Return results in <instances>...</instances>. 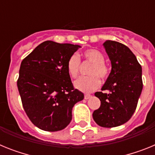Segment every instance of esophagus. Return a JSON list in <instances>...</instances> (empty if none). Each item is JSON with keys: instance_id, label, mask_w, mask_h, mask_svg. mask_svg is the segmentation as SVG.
Returning a JSON list of instances; mask_svg holds the SVG:
<instances>
[{"instance_id": "34e87169", "label": "esophagus", "mask_w": 155, "mask_h": 155, "mask_svg": "<svg viewBox=\"0 0 155 155\" xmlns=\"http://www.w3.org/2000/svg\"><path fill=\"white\" fill-rule=\"evenodd\" d=\"M90 98H91V94H84V98H85V99H89Z\"/></svg>"}]
</instances>
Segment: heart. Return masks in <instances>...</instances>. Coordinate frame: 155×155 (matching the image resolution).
<instances>
[{
  "instance_id": "1",
  "label": "heart",
  "mask_w": 155,
  "mask_h": 155,
  "mask_svg": "<svg viewBox=\"0 0 155 155\" xmlns=\"http://www.w3.org/2000/svg\"><path fill=\"white\" fill-rule=\"evenodd\" d=\"M82 56L87 62L92 64L89 71V74L91 76L81 77L75 81L74 84L79 91L89 93L99 87L100 80L97 76L102 79L106 78L109 74V69L104 63L105 57L99 50L89 49L82 53ZM80 64V58L76 54H73L69 57L67 63V70L70 76L72 78L78 76Z\"/></svg>"
}]
</instances>
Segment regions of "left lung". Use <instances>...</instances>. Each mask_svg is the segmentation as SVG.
Segmentation results:
<instances>
[{
	"mask_svg": "<svg viewBox=\"0 0 155 155\" xmlns=\"http://www.w3.org/2000/svg\"><path fill=\"white\" fill-rule=\"evenodd\" d=\"M111 61L112 69L102 87L94 95L101 105L94 111L93 119L102 127H116L127 123L136 110L143 88L142 68L127 46L116 41L103 43Z\"/></svg>",
	"mask_w": 155,
	"mask_h": 155,
	"instance_id": "left-lung-1",
	"label": "left lung"
}]
</instances>
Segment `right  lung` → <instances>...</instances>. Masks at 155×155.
<instances>
[{
    "label": "right lung",
    "mask_w": 155,
    "mask_h": 155,
    "mask_svg": "<svg viewBox=\"0 0 155 155\" xmlns=\"http://www.w3.org/2000/svg\"><path fill=\"white\" fill-rule=\"evenodd\" d=\"M79 45L45 41L21 61L18 88L27 116L42 130H61L72 120V109L84 98L74 88L67 70Z\"/></svg>",
    "instance_id": "obj_1"
}]
</instances>
